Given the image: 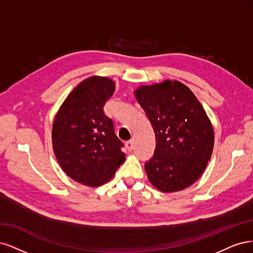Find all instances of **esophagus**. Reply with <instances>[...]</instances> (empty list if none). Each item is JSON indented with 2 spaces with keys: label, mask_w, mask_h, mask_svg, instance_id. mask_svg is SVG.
I'll use <instances>...</instances> for the list:
<instances>
[{
  "label": "esophagus",
  "mask_w": 253,
  "mask_h": 253,
  "mask_svg": "<svg viewBox=\"0 0 253 253\" xmlns=\"http://www.w3.org/2000/svg\"><path fill=\"white\" fill-rule=\"evenodd\" d=\"M126 147H127V149H128L129 151L132 150V148H133V140L127 141V142H126Z\"/></svg>",
  "instance_id": "obj_1"
}]
</instances>
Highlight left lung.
Wrapping results in <instances>:
<instances>
[{
	"instance_id": "8db88e82",
	"label": "left lung",
	"mask_w": 253,
	"mask_h": 253,
	"mask_svg": "<svg viewBox=\"0 0 253 253\" xmlns=\"http://www.w3.org/2000/svg\"><path fill=\"white\" fill-rule=\"evenodd\" d=\"M135 99L156 134V149L145 164L149 182L162 192L181 191L197 182L211 158L214 131L202 104L178 81L140 86Z\"/></svg>"
}]
</instances>
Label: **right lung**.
Masks as SVG:
<instances>
[{
  "instance_id": "add662e5",
  "label": "right lung",
  "mask_w": 253,
  "mask_h": 253,
  "mask_svg": "<svg viewBox=\"0 0 253 253\" xmlns=\"http://www.w3.org/2000/svg\"><path fill=\"white\" fill-rule=\"evenodd\" d=\"M115 89L109 78H87L73 88L54 117V156L65 173L85 186L107 183L125 161L123 143L103 111Z\"/></svg>"
}]
</instances>
